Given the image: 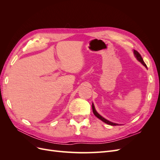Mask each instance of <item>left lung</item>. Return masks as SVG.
Returning <instances> with one entry per match:
<instances>
[{"instance_id": "left-lung-1", "label": "left lung", "mask_w": 160, "mask_h": 160, "mask_svg": "<svg viewBox=\"0 0 160 160\" xmlns=\"http://www.w3.org/2000/svg\"><path fill=\"white\" fill-rule=\"evenodd\" d=\"M133 53H134V55H135V58H136V59H138V61H139L140 62H141V63H142L143 66L146 67V68H147V65H146V63H145V62H144V61H143V59H142V57L141 55H140L139 53L137 51H135V50H133ZM92 109H93V112L94 115L96 116V117L98 118H99L100 120L102 121V122H103L104 123H107V124H108V125H119V124H118V123H113V122H109V121H108V119H105V118H103L102 116H101V115H99L98 112H97V111L95 110V106H94V104H93V103H92Z\"/></svg>"}]
</instances>
